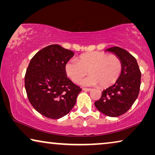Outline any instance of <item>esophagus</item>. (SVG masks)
<instances>
[{
	"mask_svg": "<svg viewBox=\"0 0 155 155\" xmlns=\"http://www.w3.org/2000/svg\"><path fill=\"white\" fill-rule=\"evenodd\" d=\"M82 90H83L84 91H87V92H89V91L91 90V89L90 88H83Z\"/></svg>",
	"mask_w": 155,
	"mask_h": 155,
	"instance_id": "34e87169",
	"label": "esophagus"
}]
</instances>
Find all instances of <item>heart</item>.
Returning a JSON list of instances; mask_svg holds the SVG:
<instances>
[{"label":"heart","instance_id":"b5f03b06","mask_svg":"<svg viewBox=\"0 0 155 155\" xmlns=\"http://www.w3.org/2000/svg\"><path fill=\"white\" fill-rule=\"evenodd\" d=\"M90 74L82 84L101 87L111 85L117 81L122 71V62L116 55H108L104 52L93 51L81 54L77 61L70 60L65 65L66 75L75 83H79L86 75Z\"/></svg>","mask_w":155,"mask_h":155}]
</instances>
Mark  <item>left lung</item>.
<instances>
[{
	"label": "left lung",
	"instance_id": "left-lung-1",
	"mask_svg": "<svg viewBox=\"0 0 155 155\" xmlns=\"http://www.w3.org/2000/svg\"><path fill=\"white\" fill-rule=\"evenodd\" d=\"M106 51L114 53L122 62V71L116 83L103 90L94 105L101 113L117 117L128 111L139 94L141 72L136 59L124 48L114 46Z\"/></svg>",
	"mask_w": 155,
	"mask_h": 155
}]
</instances>
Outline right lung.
Instances as JSON below:
<instances>
[{
    "label": "right lung",
    "instance_id": "1",
    "mask_svg": "<svg viewBox=\"0 0 155 155\" xmlns=\"http://www.w3.org/2000/svg\"><path fill=\"white\" fill-rule=\"evenodd\" d=\"M74 56L58 44L42 48L31 59L25 77L28 99L45 117L58 119L67 115L82 89L67 78L66 63Z\"/></svg>",
    "mask_w": 155,
    "mask_h": 155
}]
</instances>
